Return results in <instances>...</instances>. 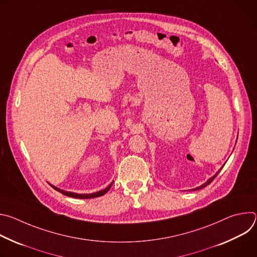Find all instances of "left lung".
Returning a JSON list of instances; mask_svg holds the SVG:
<instances>
[{
    "instance_id": "1",
    "label": "left lung",
    "mask_w": 257,
    "mask_h": 257,
    "mask_svg": "<svg viewBox=\"0 0 257 257\" xmlns=\"http://www.w3.org/2000/svg\"><path fill=\"white\" fill-rule=\"evenodd\" d=\"M224 166H225V165H224ZM222 168H223V167H222ZM222 168H221V169H219V170H218V171H217V172H216V174H215V175H214V176H212V177H211V178H209V179H208V180H207V181H206V182H205V183H204V184H202V185H201V186H199V187H197V188H194V189H192V190H199V189H202V188H204V187H205V186H207V185H209V184H210V183H211V182H212V181H213V179H214V178H215V177H216V176H217V174H218V173H219V171H221V170H222Z\"/></svg>"
}]
</instances>
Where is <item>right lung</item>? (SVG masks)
Segmentation results:
<instances>
[{
	"label": "right lung",
	"instance_id": "add662e5",
	"mask_svg": "<svg viewBox=\"0 0 257 257\" xmlns=\"http://www.w3.org/2000/svg\"><path fill=\"white\" fill-rule=\"evenodd\" d=\"M113 183L114 182H112L111 184H109L105 189H103V190H100V191H98V192H95V193H91V194H78V193H74V192H69V191H65V190H62V189H59V188H57V187H55V186H53V185H51L55 190H57V191H59V192H61L62 194H64V195H66V196H69V197H74V198H80V199H87V198H94V197H98V196H101V195H103V194H105L108 190H109V188L112 187V185H113Z\"/></svg>",
	"mask_w": 257,
	"mask_h": 257
}]
</instances>
